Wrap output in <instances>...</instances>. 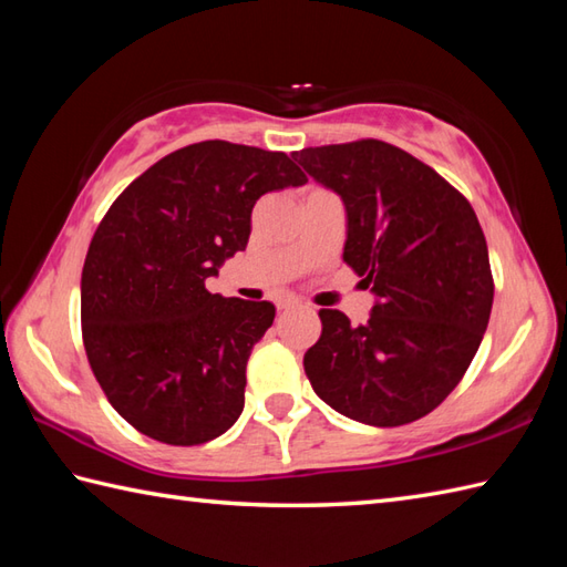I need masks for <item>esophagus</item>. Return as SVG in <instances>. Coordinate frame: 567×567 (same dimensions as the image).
<instances>
[{"label":"esophagus","mask_w":567,"mask_h":567,"mask_svg":"<svg viewBox=\"0 0 567 567\" xmlns=\"http://www.w3.org/2000/svg\"><path fill=\"white\" fill-rule=\"evenodd\" d=\"M302 302H299V299H295V297H285V299H280V302H277V311H287V309H295V307H299Z\"/></svg>","instance_id":"obj_1"}]
</instances>
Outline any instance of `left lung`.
<instances>
[{"mask_svg":"<svg viewBox=\"0 0 567 567\" xmlns=\"http://www.w3.org/2000/svg\"><path fill=\"white\" fill-rule=\"evenodd\" d=\"M299 165L339 192L343 260L378 297L351 327L321 309L305 372L323 402L370 426H402L433 412L483 341L495 280L470 202L414 155L378 138L302 148Z\"/></svg>","mask_w":567,"mask_h":567,"instance_id":"left-lung-1","label":"left lung"}]
</instances>
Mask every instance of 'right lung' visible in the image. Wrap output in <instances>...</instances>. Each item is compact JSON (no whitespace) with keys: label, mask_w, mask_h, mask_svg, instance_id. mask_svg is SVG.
<instances>
[{"label":"right lung","mask_w":567,"mask_h":567,"mask_svg":"<svg viewBox=\"0 0 567 567\" xmlns=\"http://www.w3.org/2000/svg\"><path fill=\"white\" fill-rule=\"evenodd\" d=\"M305 183L280 151L202 141L151 165L104 214L82 268V343L106 400L143 436L199 445L236 424L275 307L204 282L246 248L262 195Z\"/></svg>","instance_id":"obj_1"}]
</instances>
